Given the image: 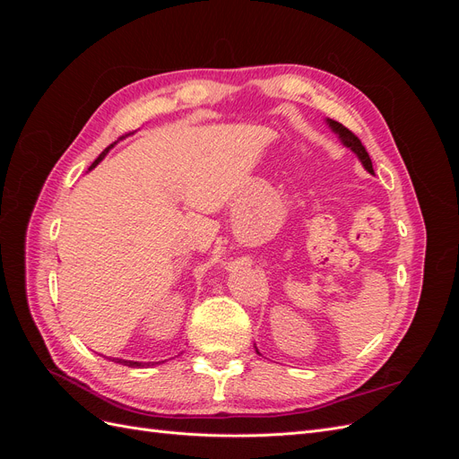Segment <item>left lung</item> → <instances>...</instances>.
Instances as JSON below:
<instances>
[{
    "label": "left lung",
    "mask_w": 459,
    "mask_h": 459,
    "mask_svg": "<svg viewBox=\"0 0 459 459\" xmlns=\"http://www.w3.org/2000/svg\"><path fill=\"white\" fill-rule=\"evenodd\" d=\"M325 122H327V126L339 135L341 143H342L344 147H349V149L354 152V155L358 157V160L362 162L364 169H366L369 174H373V164H371V159H369V155H368L366 147L362 145V142H359L358 137H356L349 128H344L341 122L333 120V118H325ZM256 352H258V351H256Z\"/></svg>",
    "instance_id": "8db88e82"
}]
</instances>
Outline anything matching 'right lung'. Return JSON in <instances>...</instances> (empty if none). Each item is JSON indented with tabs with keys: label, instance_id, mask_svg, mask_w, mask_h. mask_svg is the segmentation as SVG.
I'll return each instance as SVG.
<instances>
[{
	"label": "right lung",
	"instance_id": "1",
	"mask_svg": "<svg viewBox=\"0 0 459 459\" xmlns=\"http://www.w3.org/2000/svg\"><path fill=\"white\" fill-rule=\"evenodd\" d=\"M126 135H130V134H126ZM126 135H122L120 137V140H124V137H126ZM118 142H115V143H110L103 152H101V155L100 157H97L93 162H91V166H90V169L88 170H93L95 169V166L97 164H100L105 157H107V152L110 151V149H113L115 145H117ZM110 359V358H108ZM113 362H117V364H122V366H128V368H151V366H155V364H160V362H134V359H122V358H113Z\"/></svg>",
	"mask_w": 459,
	"mask_h": 459
}]
</instances>
